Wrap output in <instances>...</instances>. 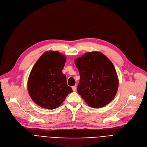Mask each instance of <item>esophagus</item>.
Returning <instances> with one entry per match:
<instances>
[{
  "instance_id": "34e87169",
  "label": "esophagus",
  "mask_w": 147,
  "mask_h": 147,
  "mask_svg": "<svg viewBox=\"0 0 147 147\" xmlns=\"http://www.w3.org/2000/svg\"><path fill=\"white\" fill-rule=\"evenodd\" d=\"M72 88V90H73L74 92H75V91L76 90V86H73Z\"/></svg>"
}]
</instances>
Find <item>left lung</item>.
<instances>
[{
  "instance_id": "obj_1",
  "label": "left lung",
  "mask_w": 147,
  "mask_h": 147,
  "mask_svg": "<svg viewBox=\"0 0 147 147\" xmlns=\"http://www.w3.org/2000/svg\"><path fill=\"white\" fill-rule=\"evenodd\" d=\"M80 80L77 92L90 107L106 106L115 96L118 79L114 66L102 53H87L75 60Z\"/></svg>"
}]
</instances>
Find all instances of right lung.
<instances>
[{"label":"right lung","instance_id":"1","mask_svg":"<svg viewBox=\"0 0 147 147\" xmlns=\"http://www.w3.org/2000/svg\"><path fill=\"white\" fill-rule=\"evenodd\" d=\"M66 56L59 51L45 52L33 66L28 78L27 90L33 101L42 108L54 109L72 92L62 73Z\"/></svg>","mask_w":147,"mask_h":147}]
</instances>
